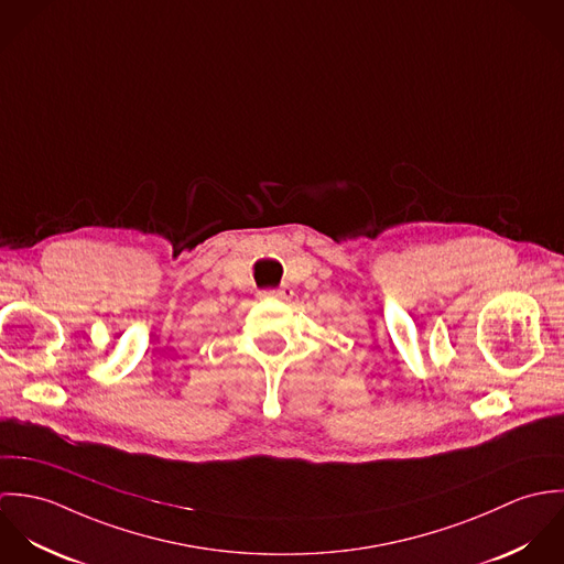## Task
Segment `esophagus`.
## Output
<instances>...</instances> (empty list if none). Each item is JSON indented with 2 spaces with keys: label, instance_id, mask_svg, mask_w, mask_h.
Segmentation results:
<instances>
[{
  "label": "esophagus",
  "instance_id": "obj_1",
  "mask_svg": "<svg viewBox=\"0 0 564 564\" xmlns=\"http://www.w3.org/2000/svg\"><path fill=\"white\" fill-rule=\"evenodd\" d=\"M262 300H280V302H286L293 297V289L289 286H282V289H271V291H260L258 293Z\"/></svg>",
  "mask_w": 564,
  "mask_h": 564
}]
</instances>
